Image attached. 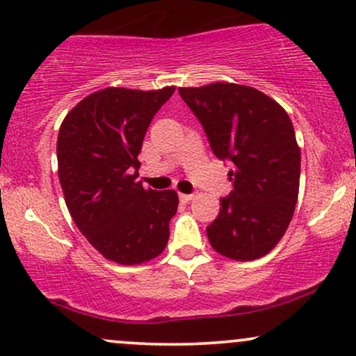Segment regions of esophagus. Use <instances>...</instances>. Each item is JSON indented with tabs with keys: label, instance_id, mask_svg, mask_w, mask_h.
I'll use <instances>...</instances> for the list:
<instances>
[{
	"label": "esophagus",
	"instance_id": "esophagus-1",
	"mask_svg": "<svg viewBox=\"0 0 356 356\" xmlns=\"http://www.w3.org/2000/svg\"><path fill=\"white\" fill-rule=\"evenodd\" d=\"M179 199H181L182 202H191V200L194 199V195H192V194H179Z\"/></svg>",
	"mask_w": 356,
	"mask_h": 356
}]
</instances>
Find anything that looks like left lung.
Segmentation results:
<instances>
[{
	"mask_svg": "<svg viewBox=\"0 0 356 356\" xmlns=\"http://www.w3.org/2000/svg\"><path fill=\"white\" fill-rule=\"evenodd\" d=\"M204 126L213 154L232 161L234 191L207 227L213 250L248 262L280 242L293 217L300 186V147L286 111L250 86L212 83L179 88Z\"/></svg>",
	"mask_w": 356,
	"mask_h": 356,
	"instance_id": "left-lung-1",
	"label": "left lung"
}]
</instances>
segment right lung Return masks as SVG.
I'll return each instance as SVG.
<instances>
[{
    "label": "right lung",
    "mask_w": 356,
    "mask_h": 356,
    "mask_svg": "<svg viewBox=\"0 0 356 356\" xmlns=\"http://www.w3.org/2000/svg\"><path fill=\"white\" fill-rule=\"evenodd\" d=\"M174 91L101 89L79 101L59 127L58 174L67 211L111 262L145 264L169 241L177 192L144 189L137 156L152 118Z\"/></svg>",
    "instance_id": "obj_1"
}]
</instances>
